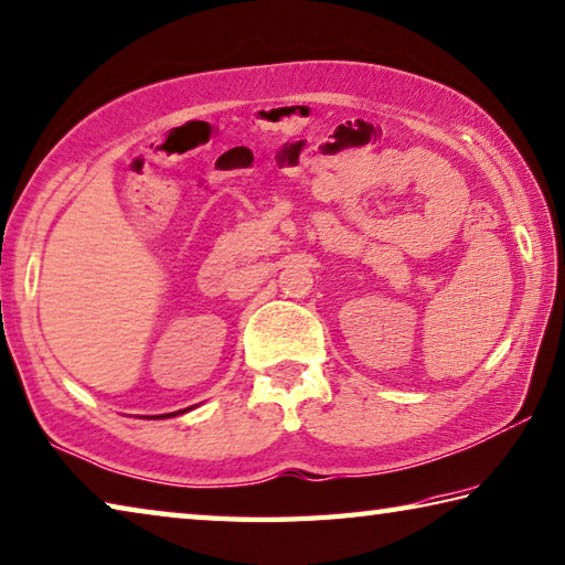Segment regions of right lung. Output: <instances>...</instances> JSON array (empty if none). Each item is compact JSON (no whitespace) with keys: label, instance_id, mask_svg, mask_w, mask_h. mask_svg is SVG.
I'll return each mask as SVG.
<instances>
[{"label":"right lung","instance_id":"add662e5","mask_svg":"<svg viewBox=\"0 0 565 565\" xmlns=\"http://www.w3.org/2000/svg\"><path fill=\"white\" fill-rule=\"evenodd\" d=\"M194 407V405H192ZM192 407H184V409H178V413H166V415H152V417H172V415H180V413H188V409Z\"/></svg>","mask_w":565,"mask_h":565}]
</instances>
